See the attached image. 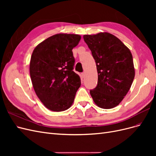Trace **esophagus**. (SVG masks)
<instances>
[{"mask_svg":"<svg viewBox=\"0 0 156 156\" xmlns=\"http://www.w3.org/2000/svg\"><path fill=\"white\" fill-rule=\"evenodd\" d=\"M84 75H85V73H84V72L81 73V76H82V77H83V78L84 77Z\"/></svg>","mask_w":156,"mask_h":156,"instance_id":"esophagus-1","label":"esophagus"}]
</instances>
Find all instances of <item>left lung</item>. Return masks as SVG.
Returning a JSON list of instances; mask_svg holds the SVG:
<instances>
[{"instance_id": "1", "label": "left lung", "mask_w": 156, "mask_h": 156, "mask_svg": "<svg viewBox=\"0 0 156 156\" xmlns=\"http://www.w3.org/2000/svg\"><path fill=\"white\" fill-rule=\"evenodd\" d=\"M98 71L97 86L90 90L96 104L112 108L123 100L135 77L133 56L122 42L110 33L84 35Z\"/></svg>"}]
</instances>
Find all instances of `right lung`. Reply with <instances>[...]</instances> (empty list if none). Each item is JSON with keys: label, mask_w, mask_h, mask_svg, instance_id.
<instances>
[{"label": "right lung", "mask_w": 156, "mask_h": 156, "mask_svg": "<svg viewBox=\"0 0 156 156\" xmlns=\"http://www.w3.org/2000/svg\"><path fill=\"white\" fill-rule=\"evenodd\" d=\"M80 40L78 34H55L33 51L30 62L32 85L37 96L51 111L68 109L81 86V79L73 71L72 52Z\"/></svg>", "instance_id": "add662e5"}]
</instances>
